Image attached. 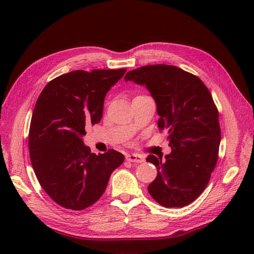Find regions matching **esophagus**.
<instances>
[{"instance_id": "esophagus-1", "label": "esophagus", "mask_w": 254, "mask_h": 254, "mask_svg": "<svg viewBox=\"0 0 254 254\" xmlns=\"http://www.w3.org/2000/svg\"><path fill=\"white\" fill-rule=\"evenodd\" d=\"M126 160L129 161V162L142 163L145 161V158L142 155H137V153H130V155L126 156Z\"/></svg>"}]
</instances>
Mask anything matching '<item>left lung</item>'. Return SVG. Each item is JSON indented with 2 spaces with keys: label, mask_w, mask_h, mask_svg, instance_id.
Segmentation results:
<instances>
[{
  "label": "left lung",
  "mask_w": 254,
  "mask_h": 254,
  "mask_svg": "<svg viewBox=\"0 0 254 254\" xmlns=\"http://www.w3.org/2000/svg\"><path fill=\"white\" fill-rule=\"evenodd\" d=\"M129 80L150 92L172 148L164 159H146L158 170L149 194L165 207L186 206L204 190L217 163L221 133L213 97L200 78L175 65L137 67L126 74Z\"/></svg>",
  "instance_id": "left-lung-1"
}]
</instances>
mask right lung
Here are the masks:
<instances>
[{
	"mask_svg": "<svg viewBox=\"0 0 254 254\" xmlns=\"http://www.w3.org/2000/svg\"><path fill=\"white\" fill-rule=\"evenodd\" d=\"M126 72L77 70L51 80L37 99L28 148L38 181L57 204L80 211L104 194L124 155L109 149L95 155L83 144L89 125L103 117L104 99Z\"/></svg>",
	"mask_w": 254,
	"mask_h": 254,
	"instance_id": "1",
	"label": "right lung"
}]
</instances>
